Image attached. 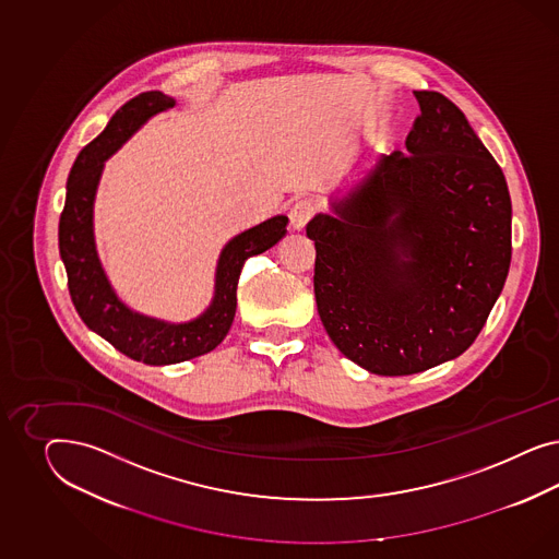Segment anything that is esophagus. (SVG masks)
Masks as SVG:
<instances>
[{"instance_id": "esophagus-1", "label": "esophagus", "mask_w": 559, "mask_h": 559, "mask_svg": "<svg viewBox=\"0 0 559 559\" xmlns=\"http://www.w3.org/2000/svg\"><path fill=\"white\" fill-rule=\"evenodd\" d=\"M318 206L311 199H299L297 203H293L290 211H288V219L295 229H304L309 219L316 215Z\"/></svg>"}]
</instances>
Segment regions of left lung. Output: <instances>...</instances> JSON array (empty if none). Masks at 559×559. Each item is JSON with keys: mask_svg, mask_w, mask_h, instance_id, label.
Masks as SVG:
<instances>
[{"mask_svg": "<svg viewBox=\"0 0 559 559\" xmlns=\"http://www.w3.org/2000/svg\"><path fill=\"white\" fill-rule=\"evenodd\" d=\"M407 152L307 223L318 313L358 367L414 374L463 355L507 283V178L472 124L439 92H414Z\"/></svg>", "mask_w": 559, "mask_h": 559, "instance_id": "obj_1", "label": "left lung"}]
</instances>
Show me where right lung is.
<instances>
[{"label": "right lung", "mask_w": 559, "mask_h": 559, "mask_svg": "<svg viewBox=\"0 0 559 559\" xmlns=\"http://www.w3.org/2000/svg\"><path fill=\"white\" fill-rule=\"evenodd\" d=\"M162 92H143L122 104L106 129L87 143L69 171L66 206L59 219V252L68 271L71 301L90 330L119 353L145 365H174L211 353L236 318L237 283L248 258L262 254L287 234L285 215L272 217L234 237L221 252L215 299L194 322L166 323L139 316L119 301L102 271L94 236L92 203L104 162L155 112L171 108Z\"/></svg>", "instance_id": "add662e5"}]
</instances>
